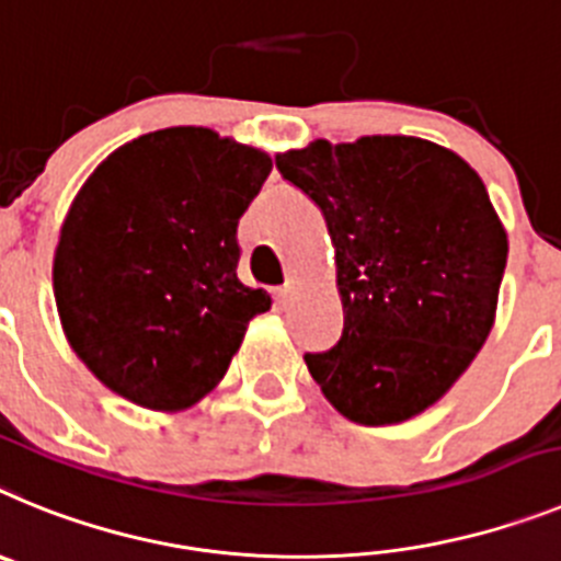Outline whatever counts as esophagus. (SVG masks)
Returning <instances> with one entry per match:
<instances>
[{
  "mask_svg": "<svg viewBox=\"0 0 561 561\" xmlns=\"http://www.w3.org/2000/svg\"><path fill=\"white\" fill-rule=\"evenodd\" d=\"M294 296H296V282L294 279H287L285 287L274 290V299H276V305H279V308H287V305L294 301Z\"/></svg>",
  "mask_w": 561,
  "mask_h": 561,
  "instance_id": "34e87169",
  "label": "esophagus"
}]
</instances>
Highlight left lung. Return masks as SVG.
<instances>
[{"label":"left lung","mask_w":561,"mask_h":561,"mask_svg":"<svg viewBox=\"0 0 561 561\" xmlns=\"http://www.w3.org/2000/svg\"><path fill=\"white\" fill-rule=\"evenodd\" d=\"M276 169L324 214L344 333L305 355L321 396L362 426L426 412L460 378L496 319L508 233L483 178L412 135L319 138Z\"/></svg>","instance_id":"obj_1"}]
</instances>
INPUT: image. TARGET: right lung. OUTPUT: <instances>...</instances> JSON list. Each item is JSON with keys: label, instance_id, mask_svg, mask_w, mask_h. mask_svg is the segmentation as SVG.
I'll return each instance as SVG.
<instances>
[{"label": "right lung", "instance_id": "right-lung-1", "mask_svg": "<svg viewBox=\"0 0 561 561\" xmlns=\"http://www.w3.org/2000/svg\"><path fill=\"white\" fill-rule=\"evenodd\" d=\"M274 169L265 149L206 126L118 146L78 188L53 296L72 353L106 389L183 412L222 381L271 296L237 276V222Z\"/></svg>", "mask_w": 561, "mask_h": 561}]
</instances>
